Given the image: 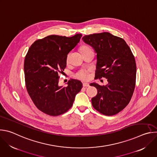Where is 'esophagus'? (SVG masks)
<instances>
[{"instance_id": "1", "label": "esophagus", "mask_w": 157, "mask_h": 157, "mask_svg": "<svg viewBox=\"0 0 157 157\" xmlns=\"http://www.w3.org/2000/svg\"><path fill=\"white\" fill-rule=\"evenodd\" d=\"M82 86H83V87H88V86H89V84L87 83V82H83Z\"/></svg>"}]
</instances>
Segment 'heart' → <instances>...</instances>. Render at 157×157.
Returning <instances> with one entry per match:
<instances>
[{
	"label": "heart",
	"instance_id": "obj_1",
	"mask_svg": "<svg viewBox=\"0 0 157 157\" xmlns=\"http://www.w3.org/2000/svg\"><path fill=\"white\" fill-rule=\"evenodd\" d=\"M89 50V48L88 47H83L81 49V52H83V51H85V50ZM67 59V61H68V59H69V55H68V56H67V59ZM75 76L76 78L79 79H81V80H82V81H86L89 78V71H88V70H85V69L81 70L78 71L75 75Z\"/></svg>",
	"mask_w": 157,
	"mask_h": 157
}]
</instances>
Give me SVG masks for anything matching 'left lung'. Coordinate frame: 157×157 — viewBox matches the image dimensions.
<instances>
[{
	"instance_id": "left-lung-1",
	"label": "left lung",
	"mask_w": 157,
	"mask_h": 157,
	"mask_svg": "<svg viewBox=\"0 0 157 157\" xmlns=\"http://www.w3.org/2000/svg\"><path fill=\"white\" fill-rule=\"evenodd\" d=\"M97 54L95 78H105L108 84L96 87L98 94L92 98L94 108L105 116H113L129 103L136 86V63L125 40L108 32L82 38Z\"/></svg>"
}]
</instances>
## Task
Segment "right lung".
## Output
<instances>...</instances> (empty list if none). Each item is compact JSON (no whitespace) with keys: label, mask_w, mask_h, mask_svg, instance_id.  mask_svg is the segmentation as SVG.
Instances as JSON below:
<instances>
[{"label":"right lung","mask_w":157,"mask_h":157,"mask_svg":"<svg viewBox=\"0 0 157 157\" xmlns=\"http://www.w3.org/2000/svg\"><path fill=\"white\" fill-rule=\"evenodd\" d=\"M81 34L71 37L50 35L35 41L24 61L27 92L36 107L52 116L64 114L81 91L80 81L71 79L66 87L58 85V73L66 66L67 55L79 42Z\"/></svg>","instance_id":"1"}]
</instances>
